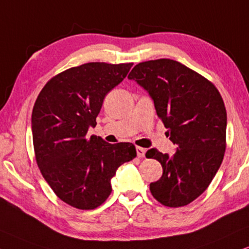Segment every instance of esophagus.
I'll list each match as a JSON object with an SVG mask.
<instances>
[{
	"label": "esophagus",
	"mask_w": 249,
	"mask_h": 249,
	"mask_svg": "<svg viewBox=\"0 0 249 249\" xmlns=\"http://www.w3.org/2000/svg\"><path fill=\"white\" fill-rule=\"evenodd\" d=\"M144 154H146V149L142 147H137V155L138 157H144Z\"/></svg>",
	"instance_id": "obj_1"
}]
</instances>
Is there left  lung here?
<instances>
[{
  "mask_svg": "<svg viewBox=\"0 0 249 249\" xmlns=\"http://www.w3.org/2000/svg\"><path fill=\"white\" fill-rule=\"evenodd\" d=\"M134 79L149 93L156 114L177 144L174 155L152 148L148 159L161 163L162 177L150 193L170 208L187 206L209 186L226 148V110L212 81L177 61L160 58L132 69Z\"/></svg>",
  "mask_w": 249,
  "mask_h": 249,
  "instance_id": "left-lung-1",
  "label": "left lung"
}]
</instances>
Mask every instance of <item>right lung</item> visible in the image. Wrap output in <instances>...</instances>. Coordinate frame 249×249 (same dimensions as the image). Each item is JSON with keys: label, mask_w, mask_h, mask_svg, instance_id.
<instances>
[{"label": "right lung", "mask_w": 249, "mask_h": 249, "mask_svg": "<svg viewBox=\"0 0 249 249\" xmlns=\"http://www.w3.org/2000/svg\"><path fill=\"white\" fill-rule=\"evenodd\" d=\"M133 63L90 62L54 75L32 111L34 155L43 178L63 202L92 210L108 199L111 178L137 156L131 142L115 144L87 137L103 100L126 77Z\"/></svg>", "instance_id": "right-lung-1"}]
</instances>
